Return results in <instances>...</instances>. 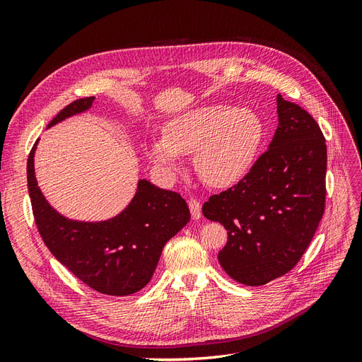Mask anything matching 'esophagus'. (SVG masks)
<instances>
[{
  "instance_id": "esophagus-1",
  "label": "esophagus",
  "mask_w": 362,
  "mask_h": 362,
  "mask_svg": "<svg viewBox=\"0 0 362 362\" xmlns=\"http://www.w3.org/2000/svg\"><path fill=\"white\" fill-rule=\"evenodd\" d=\"M189 206H190L192 217H193V218H199V217H201V214H202V206H201V202H199L198 199L190 198V199H189Z\"/></svg>"
}]
</instances>
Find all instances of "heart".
<instances>
[{"label":"heart","mask_w":362,"mask_h":362,"mask_svg":"<svg viewBox=\"0 0 362 362\" xmlns=\"http://www.w3.org/2000/svg\"><path fill=\"white\" fill-rule=\"evenodd\" d=\"M262 122L249 108L210 104L169 120L163 140L152 141L151 157L160 166L177 169L180 156L194 152V168L211 187L242 180L254 164L262 140Z\"/></svg>","instance_id":"obj_1"}]
</instances>
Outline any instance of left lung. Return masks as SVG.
Instances as JSON below:
<instances>
[{"instance_id": "obj_1", "label": "left lung", "mask_w": 362, "mask_h": 362, "mask_svg": "<svg viewBox=\"0 0 362 362\" xmlns=\"http://www.w3.org/2000/svg\"><path fill=\"white\" fill-rule=\"evenodd\" d=\"M276 100L279 124L269 149L242 180L202 206L206 218L228 231L221 266L252 287L298 264L325 213V136L300 105L281 95Z\"/></svg>"}]
</instances>
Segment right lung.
Wrapping results in <instances>:
<instances>
[{
    "label": "right lung",
    "instance_id": "right-lung-1",
    "mask_svg": "<svg viewBox=\"0 0 362 362\" xmlns=\"http://www.w3.org/2000/svg\"><path fill=\"white\" fill-rule=\"evenodd\" d=\"M95 96L66 105L48 127L87 110ZM27 161L33 216L43 243L62 264L98 293L128 296L144 288L158 264L161 250L190 221L181 194L139 181L134 199L105 222H78L59 214L43 198L35 177V151Z\"/></svg>",
    "mask_w": 362,
    "mask_h": 362
}]
</instances>
